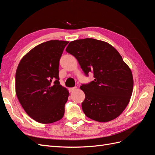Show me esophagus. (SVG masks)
<instances>
[{"label": "esophagus", "instance_id": "34e87169", "mask_svg": "<svg viewBox=\"0 0 155 155\" xmlns=\"http://www.w3.org/2000/svg\"><path fill=\"white\" fill-rule=\"evenodd\" d=\"M76 89V87H72V88H69V91L70 92H73L74 91H75Z\"/></svg>", "mask_w": 155, "mask_h": 155}]
</instances>
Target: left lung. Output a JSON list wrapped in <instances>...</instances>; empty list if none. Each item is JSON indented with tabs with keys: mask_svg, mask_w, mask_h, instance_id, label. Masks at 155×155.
Listing matches in <instances>:
<instances>
[{
	"mask_svg": "<svg viewBox=\"0 0 155 155\" xmlns=\"http://www.w3.org/2000/svg\"><path fill=\"white\" fill-rule=\"evenodd\" d=\"M66 51L78 61L86 76L94 80L82 84L85 94L82 109L88 118L107 122L120 116L132 95L131 70L113 46L106 42L87 38L70 42Z\"/></svg>",
	"mask_w": 155,
	"mask_h": 155,
	"instance_id": "obj_1",
	"label": "left lung"
}]
</instances>
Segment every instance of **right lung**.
Segmentation results:
<instances>
[{"label":"right lung","mask_w":155,"mask_h":155,"mask_svg":"<svg viewBox=\"0 0 155 155\" xmlns=\"http://www.w3.org/2000/svg\"><path fill=\"white\" fill-rule=\"evenodd\" d=\"M68 41L51 40L35 46L18 64L15 91L20 104L32 119L51 124L61 119L69 92L60 85L59 61Z\"/></svg>","instance_id":"1"}]
</instances>
